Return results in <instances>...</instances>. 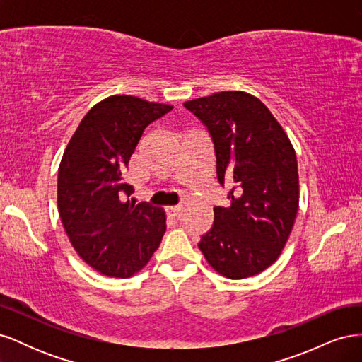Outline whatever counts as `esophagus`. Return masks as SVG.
I'll return each instance as SVG.
<instances>
[{"label": "esophagus", "mask_w": 362, "mask_h": 362, "mask_svg": "<svg viewBox=\"0 0 362 362\" xmlns=\"http://www.w3.org/2000/svg\"><path fill=\"white\" fill-rule=\"evenodd\" d=\"M180 211H181V205L168 206V214L172 216V217H178V216H180Z\"/></svg>", "instance_id": "34e87169"}]
</instances>
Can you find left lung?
<instances>
[{
  "label": "left lung",
  "instance_id": "left-lung-1",
  "mask_svg": "<svg viewBox=\"0 0 362 362\" xmlns=\"http://www.w3.org/2000/svg\"><path fill=\"white\" fill-rule=\"evenodd\" d=\"M184 107L210 131L218 182L233 185L231 204L214 206V223L198 246L222 276H255L278 259L298 214L294 148L269 108L247 92H216Z\"/></svg>",
  "mask_w": 362,
  "mask_h": 362
}]
</instances>
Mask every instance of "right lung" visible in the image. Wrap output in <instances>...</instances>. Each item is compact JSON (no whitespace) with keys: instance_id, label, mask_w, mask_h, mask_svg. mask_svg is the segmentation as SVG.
Returning <instances> with one entry per match:
<instances>
[{"instance_id":"right-lung-1","label":"right lung","mask_w":362,"mask_h":362,"mask_svg":"<svg viewBox=\"0 0 362 362\" xmlns=\"http://www.w3.org/2000/svg\"><path fill=\"white\" fill-rule=\"evenodd\" d=\"M131 95L95 104L59 166L57 205L69 242L92 269L129 278L144 269L166 231L163 208L129 199L125 172L145 128L172 110Z\"/></svg>"}]
</instances>
